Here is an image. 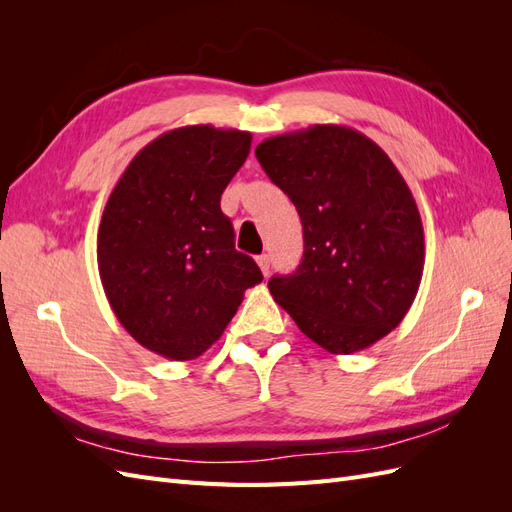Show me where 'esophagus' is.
<instances>
[{"mask_svg":"<svg viewBox=\"0 0 512 512\" xmlns=\"http://www.w3.org/2000/svg\"><path fill=\"white\" fill-rule=\"evenodd\" d=\"M258 260V267H260V271H262V275H269V269H271V258L267 256V254H262V256H258L256 258Z\"/></svg>","mask_w":512,"mask_h":512,"instance_id":"esophagus-1","label":"esophagus"}]
</instances>
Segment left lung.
I'll use <instances>...</instances> for the list:
<instances>
[{"label":"left lung","mask_w":512,"mask_h":512,"mask_svg":"<svg viewBox=\"0 0 512 512\" xmlns=\"http://www.w3.org/2000/svg\"><path fill=\"white\" fill-rule=\"evenodd\" d=\"M269 179L297 207L305 252L269 290L331 354L376 344L404 320L425 265L421 213L386 153L346 126H312L256 147Z\"/></svg>","instance_id":"8db88e82"}]
</instances>
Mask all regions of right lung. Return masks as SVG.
Here are the masks:
<instances>
[{
  "mask_svg": "<svg viewBox=\"0 0 512 512\" xmlns=\"http://www.w3.org/2000/svg\"><path fill=\"white\" fill-rule=\"evenodd\" d=\"M252 134L213 126L164 132L136 153L98 228L100 280L117 320L164 359L192 361L224 329L243 292L262 282L235 250L220 209Z\"/></svg>",
  "mask_w": 512,
  "mask_h": 512,
  "instance_id": "right-lung-1",
  "label": "right lung"
}]
</instances>
